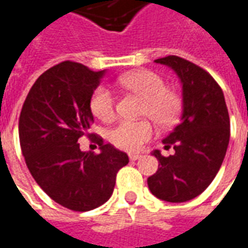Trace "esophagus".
<instances>
[{
	"mask_svg": "<svg viewBox=\"0 0 248 248\" xmlns=\"http://www.w3.org/2000/svg\"><path fill=\"white\" fill-rule=\"evenodd\" d=\"M139 158H141V155H139V153H129V160H132V161H136Z\"/></svg>",
	"mask_w": 248,
	"mask_h": 248,
	"instance_id": "1",
	"label": "esophagus"
}]
</instances>
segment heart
Returning a JSON list of instances; mask_svg holds the SVG:
<instances>
[{
	"instance_id": "heart-1",
	"label": "heart",
	"mask_w": 248,
	"mask_h": 248,
	"mask_svg": "<svg viewBox=\"0 0 248 248\" xmlns=\"http://www.w3.org/2000/svg\"><path fill=\"white\" fill-rule=\"evenodd\" d=\"M124 88L135 92L144 99L141 113L149 116L161 126H169L176 122L181 109V100L176 92L168 90L165 82L156 72L141 70L124 75L119 79ZM93 116L102 122H109L115 117L116 104L109 88L97 87L90 100ZM155 135V128L149 120H123L112 128L108 139L113 145L123 151L136 152Z\"/></svg>"
}]
</instances>
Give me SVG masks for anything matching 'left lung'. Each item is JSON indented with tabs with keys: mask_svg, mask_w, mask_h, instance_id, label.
<instances>
[{
	"mask_svg": "<svg viewBox=\"0 0 248 248\" xmlns=\"http://www.w3.org/2000/svg\"><path fill=\"white\" fill-rule=\"evenodd\" d=\"M170 67L182 84V115L162 140L174 155L153 151L158 169L148 178L153 196L166 202H186L200 196L214 180L230 140V117L219 84L210 74L184 58L155 61Z\"/></svg>",
	"mask_w": 248,
	"mask_h": 248,
	"instance_id": "1",
	"label": "left lung"
}]
</instances>
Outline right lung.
I'll list each match as a JSON object with an SVG mask.
<instances>
[{
	"mask_svg": "<svg viewBox=\"0 0 248 248\" xmlns=\"http://www.w3.org/2000/svg\"><path fill=\"white\" fill-rule=\"evenodd\" d=\"M106 71L62 62L38 78L19 115V142L32 178L52 201L74 211H90L109 200L126 153L90 133V100ZM86 136L101 153L82 152Z\"/></svg>",
	"mask_w": 248,
	"mask_h": 248,
	"instance_id": "1",
	"label": "right lung"
}]
</instances>
